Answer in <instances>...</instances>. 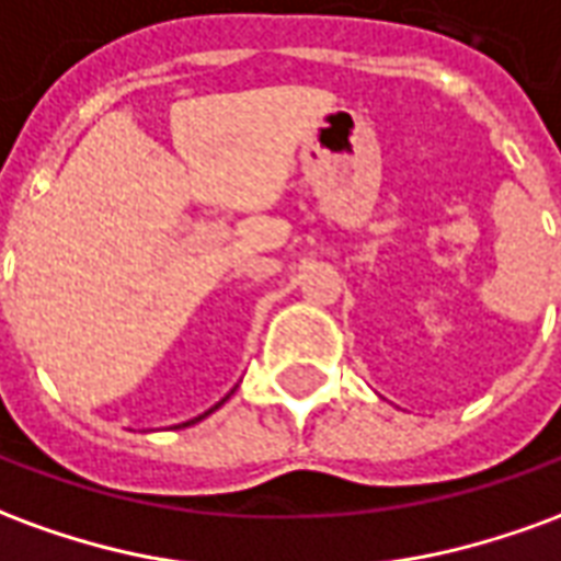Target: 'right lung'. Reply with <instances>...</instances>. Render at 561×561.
Returning <instances> with one entry per match:
<instances>
[{
  "mask_svg": "<svg viewBox=\"0 0 561 561\" xmlns=\"http://www.w3.org/2000/svg\"><path fill=\"white\" fill-rule=\"evenodd\" d=\"M225 400H228V397H225ZM225 400H221V402H225ZM221 402H219V405H221ZM219 405H213V409H209V412H216V409H219ZM207 412V414H209ZM207 414H201V417H207ZM201 417H195V421H201ZM195 421H188V423H195ZM188 423H183V426H188Z\"/></svg>",
  "mask_w": 561,
  "mask_h": 561,
  "instance_id": "add662e5",
  "label": "right lung"
}]
</instances>
